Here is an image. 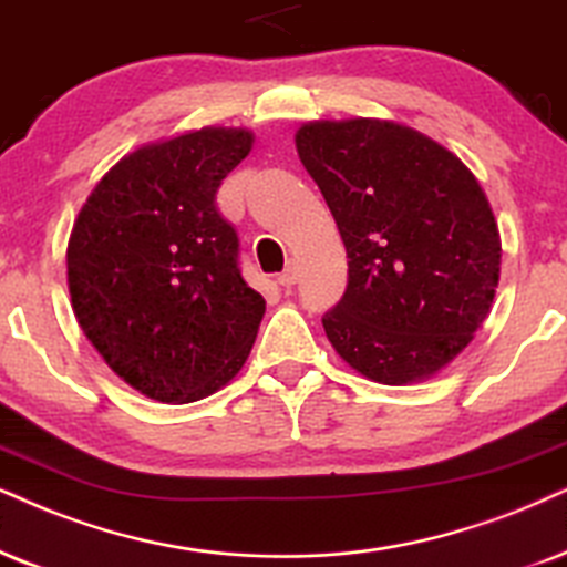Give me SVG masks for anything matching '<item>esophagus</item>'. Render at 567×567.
Masks as SVG:
<instances>
[{
  "mask_svg": "<svg viewBox=\"0 0 567 567\" xmlns=\"http://www.w3.org/2000/svg\"><path fill=\"white\" fill-rule=\"evenodd\" d=\"M296 279H298V269H296V264H288V267H285L282 271H279L277 282L282 285V288H292V285H296Z\"/></svg>",
  "mask_w": 567,
  "mask_h": 567,
  "instance_id": "34e87169",
  "label": "esophagus"
}]
</instances>
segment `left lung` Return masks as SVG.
Masks as SVG:
<instances>
[{
	"label": "left lung",
	"instance_id": "1",
	"mask_svg": "<svg viewBox=\"0 0 567 567\" xmlns=\"http://www.w3.org/2000/svg\"><path fill=\"white\" fill-rule=\"evenodd\" d=\"M298 156L348 250V288L321 317L332 348L382 384L447 367L484 324L499 233L471 169L411 127L308 123Z\"/></svg>",
	"mask_w": 567,
	"mask_h": 567
}]
</instances>
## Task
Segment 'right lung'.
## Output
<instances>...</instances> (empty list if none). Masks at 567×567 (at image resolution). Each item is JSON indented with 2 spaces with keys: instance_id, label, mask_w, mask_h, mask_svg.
<instances>
[{
  "instance_id": "1",
  "label": "right lung",
  "mask_w": 567,
  "mask_h": 567,
  "mask_svg": "<svg viewBox=\"0 0 567 567\" xmlns=\"http://www.w3.org/2000/svg\"><path fill=\"white\" fill-rule=\"evenodd\" d=\"M248 131L138 148L93 188L68 243L75 319L114 374L162 403H196L238 374L267 311L240 275V240L217 209Z\"/></svg>"
}]
</instances>
